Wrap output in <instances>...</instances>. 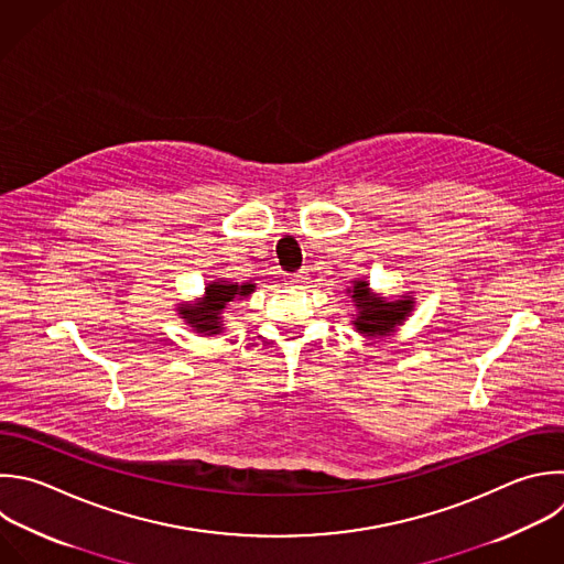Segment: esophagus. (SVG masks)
<instances>
[{"label": "esophagus", "mask_w": 564, "mask_h": 564, "mask_svg": "<svg viewBox=\"0 0 564 564\" xmlns=\"http://www.w3.org/2000/svg\"><path fill=\"white\" fill-rule=\"evenodd\" d=\"M307 283H310V274H307V272H296V274H290V276H288V285H290V288L303 290V288H307Z\"/></svg>", "instance_id": "1"}]
</instances>
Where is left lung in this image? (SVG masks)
Returning <instances> with one entry per match:
<instances>
[{
    "mask_svg": "<svg viewBox=\"0 0 564 564\" xmlns=\"http://www.w3.org/2000/svg\"><path fill=\"white\" fill-rule=\"evenodd\" d=\"M349 283L351 285L345 290V294L356 307L349 323L365 338H383L394 334L414 312L416 301L412 294H403L399 299L381 296L369 288V281L365 276Z\"/></svg>",
    "mask_w": 564,
    "mask_h": 564,
    "instance_id": "left-lung-1",
    "label": "left lung"
}]
</instances>
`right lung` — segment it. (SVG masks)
Instances as JSON below:
<instances>
[{
  "label": "right lung",
  "instance_id": "1",
  "mask_svg": "<svg viewBox=\"0 0 564 564\" xmlns=\"http://www.w3.org/2000/svg\"><path fill=\"white\" fill-rule=\"evenodd\" d=\"M257 290V283H232L228 279H215L206 283L204 296L195 301L176 303L178 318L191 325L202 336H215L226 329V316L230 303L248 299Z\"/></svg>",
  "mask_w": 564,
  "mask_h": 564
}]
</instances>
